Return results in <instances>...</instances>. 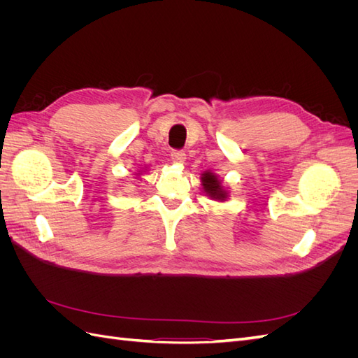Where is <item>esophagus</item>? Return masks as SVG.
I'll return each instance as SVG.
<instances>
[{
    "label": "esophagus",
    "mask_w": 358,
    "mask_h": 358,
    "mask_svg": "<svg viewBox=\"0 0 358 358\" xmlns=\"http://www.w3.org/2000/svg\"><path fill=\"white\" fill-rule=\"evenodd\" d=\"M171 159L175 162H179V164H183L187 159V154L183 150H171Z\"/></svg>",
    "instance_id": "obj_1"
}]
</instances>
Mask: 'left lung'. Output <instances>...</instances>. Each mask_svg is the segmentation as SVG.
<instances>
[{
    "label": "left lung",
    "mask_w": 358,
    "mask_h": 358,
    "mask_svg": "<svg viewBox=\"0 0 358 358\" xmlns=\"http://www.w3.org/2000/svg\"><path fill=\"white\" fill-rule=\"evenodd\" d=\"M201 185H203L204 192L213 200L225 201L227 197H229V192H227L225 188L222 187V183L218 179V176L209 170L204 171L201 175Z\"/></svg>",
    "instance_id": "8db88e82"
}]
</instances>
